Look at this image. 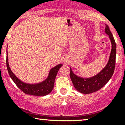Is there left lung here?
<instances>
[{
  "mask_svg": "<svg viewBox=\"0 0 125 125\" xmlns=\"http://www.w3.org/2000/svg\"><path fill=\"white\" fill-rule=\"evenodd\" d=\"M105 32L109 36L112 44L109 61L105 68L97 75L89 79H82L77 76L70 68V77L73 85L78 91L83 94H91L99 91L108 83L114 73L115 65L116 44L109 27L107 25H106Z\"/></svg>",
  "mask_w": 125,
  "mask_h": 125,
  "instance_id": "8db88e82",
  "label": "left lung"
}]
</instances>
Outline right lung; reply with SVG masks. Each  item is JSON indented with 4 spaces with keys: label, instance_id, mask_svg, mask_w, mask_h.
<instances>
[{
    "label": "right lung",
    "instance_id": "add662e5",
    "mask_svg": "<svg viewBox=\"0 0 125 125\" xmlns=\"http://www.w3.org/2000/svg\"><path fill=\"white\" fill-rule=\"evenodd\" d=\"M6 63H7V70H8L9 75H10V77L12 79V80H13L14 82L15 83V84L17 85V86L25 94H30V95H37V96H44V95L50 94L54 88V81L57 73L59 69L60 68V67L62 66V64H59V65H57L56 66L51 69L50 72L48 77L43 82L31 85V84L23 83L12 73L8 65V54L7 55Z\"/></svg>",
    "mask_w": 125,
    "mask_h": 125
}]
</instances>
